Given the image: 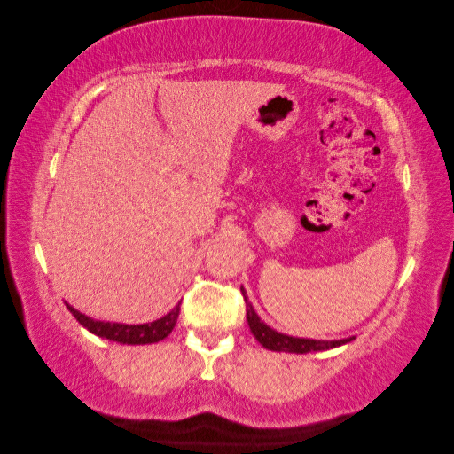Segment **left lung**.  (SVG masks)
<instances>
[{"instance_id": "left-lung-1", "label": "left lung", "mask_w": 454, "mask_h": 454, "mask_svg": "<svg viewBox=\"0 0 454 454\" xmlns=\"http://www.w3.org/2000/svg\"><path fill=\"white\" fill-rule=\"evenodd\" d=\"M242 294L246 301V316H247L249 330H252L255 340L262 343L265 349L285 351V353H310V351H327V349H333V347L353 341V337H349V340H340V341H314V340H301V337L278 333L259 320V316L254 312L252 304L247 301V294L244 288H242Z\"/></svg>"}]
</instances>
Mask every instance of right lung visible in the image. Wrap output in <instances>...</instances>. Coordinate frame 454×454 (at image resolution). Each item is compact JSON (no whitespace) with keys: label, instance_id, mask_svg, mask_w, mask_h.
Listing matches in <instances>:
<instances>
[{"label":"right lung","instance_id":"add662e5","mask_svg":"<svg viewBox=\"0 0 454 454\" xmlns=\"http://www.w3.org/2000/svg\"><path fill=\"white\" fill-rule=\"evenodd\" d=\"M67 310L74 314L75 320H78L83 327H88V330L95 335L105 337V340L117 341V343H129V345H146V343H158L163 340V337H168L171 333L179 316V304L173 308L168 316L160 317V320L152 324H140V325L98 322L80 314L78 310H74L72 306H67Z\"/></svg>","mask_w":454,"mask_h":454}]
</instances>
